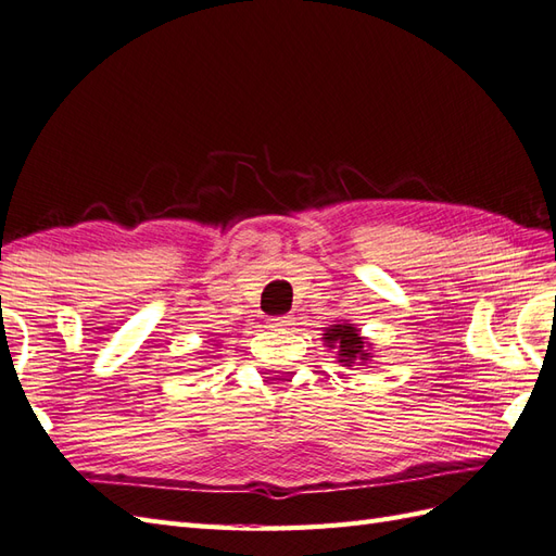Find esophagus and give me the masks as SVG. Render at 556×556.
<instances>
[{
    "instance_id": "esophagus-1",
    "label": "esophagus",
    "mask_w": 556,
    "mask_h": 556,
    "mask_svg": "<svg viewBox=\"0 0 556 556\" xmlns=\"http://www.w3.org/2000/svg\"><path fill=\"white\" fill-rule=\"evenodd\" d=\"M273 324H275V326H279V329H281V326H289V324H291V317H289V315L275 317V319H273Z\"/></svg>"
}]
</instances>
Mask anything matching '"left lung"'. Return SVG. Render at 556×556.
Returning <instances> with one entry per match:
<instances>
[{
	"mask_svg": "<svg viewBox=\"0 0 556 556\" xmlns=\"http://www.w3.org/2000/svg\"><path fill=\"white\" fill-rule=\"evenodd\" d=\"M324 340L329 343V348H338V362H345L348 366L357 359H362V362L368 359V352L364 348V338L357 333L354 326L338 324V326H333V329L324 333Z\"/></svg>",
	"mask_w": 556,
	"mask_h": 556,
	"instance_id": "left-lung-1",
	"label": "left lung"
}]
</instances>
